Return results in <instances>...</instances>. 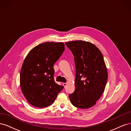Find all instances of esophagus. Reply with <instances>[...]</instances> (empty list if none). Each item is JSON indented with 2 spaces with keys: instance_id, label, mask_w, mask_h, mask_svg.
<instances>
[{
  "instance_id": "obj_1",
  "label": "esophagus",
  "mask_w": 131,
  "mask_h": 131,
  "mask_svg": "<svg viewBox=\"0 0 131 131\" xmlns=\"http://www.w3.org/2000/svg\"><path fill=\"white\" fill-rule=\"evenodd\" d=\"M63 85L64 87V88H66V86L67 85V83H63Z\"/></svg>"
}]
</instances>
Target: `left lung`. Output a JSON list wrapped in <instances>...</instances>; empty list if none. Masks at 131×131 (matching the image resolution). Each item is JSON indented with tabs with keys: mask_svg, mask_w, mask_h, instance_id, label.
Returning a JSON list of instances; mask_svg holds the SVG:
<instances>
[{
	"mask_svg": "<svg viewBox=\"0 0 131 131\" xmlns=\"http://www.w3.org/2000/svg\"><path fill=\"white\" fill-rule=\"evenodd\" d=\"M74 56L76 69L75 91L69 95L72 104L79 108L94 106L103 93L108 72L101 51L92 43L82 40L66 42Z\"/></svg>",
	"mask_w": 131,
	"mask_h": 131,
	"instance_id": "1",
	"label": "left lung"
}]
</instances>
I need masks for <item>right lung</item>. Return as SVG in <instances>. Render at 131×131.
Wrapping results in <instances>:
<instances>
[{"instance_id":"right-lung-1","label":"right lung","mask_w":131,"mask_h":131,"mask_svg":"<svg viewBox=\"0 0 131 131\" xmlns=\"http://www.w3.org/2000/svg\"><path fill=\"white\" fill-rule=\"evenodd\" d=\"M64 51L63 42H46L31 49L20 73V86L27 101L37 108L52 104L63 86L54 81L53 65Z\"/></svg>"}]
</instances>
